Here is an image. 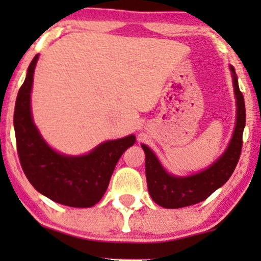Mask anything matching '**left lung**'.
<instances>
[{
	"label": "left lung",
	"instance_id": "left-lung-1",
	"mask_svg": "<svg viewBox=\"0 0 261 261\" xmlns=\"http://www.w3.org/2000/svg\"><path fill=\"white\" fill-rule=\"evenodd\" d=\"M233 87L237 103V120L232 139L224 153L208 168L189 176H175L166 172L153 152L146 145L142 146L146 154V179L152 200L166 208H180L195 205L206 200L214 191L229 179L234 172L241 157L243 145V130L245 126V104L242 92L239 91L238 79L233 66Z\"/></svg>",
	"mask_w": 261,
	"mask_h": 261
}]
</instances>
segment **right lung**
<instances>
[{
    "mask_svg": "<svg viewBox=\"0 0 261 261\" xmlns=\"http://www.w3.org/2000/svg\"><path fill=\"white\" fill-rule=\"evenodd\" d=\"M39 55L32 60L14 107V133L20 166L31 184L53 201L71 207H91L103 197L119 158L136 141L134 135L100 143L88 154L66 155L45 142L31 110L33 74Z\"/></svg>",
    "mask_w": 261,
    "mask_h": 261,
    "instance_id": "add662e5",
    "label": "right lung"
}]
</instances>
